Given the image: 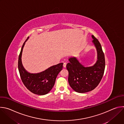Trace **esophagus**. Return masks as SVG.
<instances>
[{
	"instance_id": "esophagus-1",
	"label": "esophagus",
	"mask_w": 124,
	"mask_h": 124,
	"mask_svg": "<svg viewBox=\"0 0 124 124\" xmlns=\"http://www.w3.org/2000/svg\"><path fill=\"white\" fill-rule=\"evenodd\" d=\"M66 65H67V63H64L63 64V67L64 68H66Z\"/></svg>"
}]
</instances>
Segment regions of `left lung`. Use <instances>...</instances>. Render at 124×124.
Masks as SVG:
<instances>
[{"mask_svg":"<svg viewBox=\"0 0 124 124\" xmlns=\"http://www.w3.org/2000/svg\"><path fill=\"white\" fill-rule=\"evenodd\" d=\"M92 43L97 52V60L91 66L85 67L76 57L69 58L66 68L69 72L68 81L77 92L84 93L94 89L100 82L104 71L105 58L101 46L94 35Z\"/></svg>","mask_w":124,"mask_h":124,"instance_id":"left-lung-1","label":"left lung"}]
</instances>
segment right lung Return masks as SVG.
<instances>
[{"label":"right lung","mask_w":124,"mask_h":124,"mask_svg":"<svg viewBox=\"0 0 124 124\" xmlns=\"http://www.w3.org/2000/svg\"><path fill=\"white\" fill-rule=\"evenodd\" d=\"M23 43L19 57L18 69L22 80L25 86L32 93L38 95H44L48 93L54 87L56 77L63 68V63L52 66L43 72L38 73H30L28 72L23 67L22 56Z\"/></svg>","instance_id":"obj_1"}]
</instances>
